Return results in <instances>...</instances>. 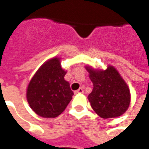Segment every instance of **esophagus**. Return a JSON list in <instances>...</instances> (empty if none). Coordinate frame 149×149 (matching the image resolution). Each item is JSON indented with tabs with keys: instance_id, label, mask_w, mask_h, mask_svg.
Listing matches in <instances>:
<instances>
[{
	"instance_id": "obj_1",
	"label": "esophagus",
	"mask_w": 149,
	"mask_h": 149,
	"mask_svg": "<svg viewBox=\"0 0 149 149\" xmlns=\"http://www.w3.org/2000/svg\"><path fill=\"white\" fill-rule=\"evenodd\" d=\"M84 93V90H83V88H80L78 90L75 91V94H77V93Z\"/></svg>"
}]
</instances>
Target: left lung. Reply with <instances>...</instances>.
I'll use <instances>...</instances> for the list:
<instances>
[{
	"instance_id": "1",
	"label": "left lung",
	"mask_w": 149,
	"mask_h": 149,
	"mask_svg": "<svg viewBox=\"0 0 149 149\" xmlns=\"http://www.w3.org/2000/svg\"><path fill=\"white\" fill-rule=\"evenodd\" d=\"M93 84L88 99L93 109L101 118H114L124 114L130 104V91L117 70L109 66L96 70L86 66Z\"/></svg>"
}]
</instances>
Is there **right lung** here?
Instances as JSON below:
<instances>
[{
	"label": "right lung",
	"mask_w": 149,
	"mask_h": 149,
	"mask_svg": "<svg viewBox=\"0 0 149 149\" xmlns=\"http://www.w3.org/2000/svg\"><path fill=\"white\" fill-rule=\"evenodd\" d=\"M66 72L60 58L54 57L43 64L28 85V103L34 112L45 118H54L72 100L73 92L65 80Z\"/></svg>",
	"instance_id": "right-lung-1"
}]
</instances>
